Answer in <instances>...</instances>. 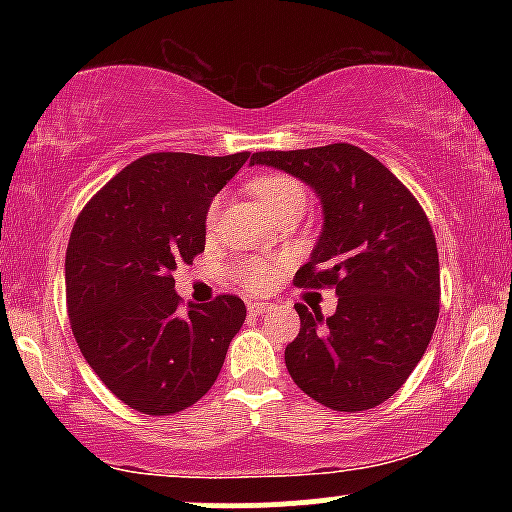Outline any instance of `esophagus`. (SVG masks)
I'll list each match as a JSON object with an SVG mask.
<instances>
[{"label":"esophagus","mask_w":512,"mask_h":512,"mask_svg":"<svg viewBox=\"0 0 512 512\" xmlns=\"http://www.w3.org/2000/svg\"><path fill=\"white\" fill-rule=\"evenodd\" d=\"M248 310H250V315H264V313H269V310H272V303H262V301L248 303Z\"/></svg>","instance_id":"esophagus-1"}]
</instances>
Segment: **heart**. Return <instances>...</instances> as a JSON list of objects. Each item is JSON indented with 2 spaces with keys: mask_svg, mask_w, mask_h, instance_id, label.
<instances>
[{
  "mask_svg": "<svg viewBox=\"0 0 512 512\" xmlns=\"http://www.w3.org/2000/svg\"><path fill=\"white\" fill-rule=\"evenodd\" d=\"M252 190H255L257 199H260L262 207L267 211L284 207V204H305V197H308L301 182L289 178V175H262V178L252 182ZM216 209H219V204H214L209 211L211 221H214ZM240 279H243V284L248 286L250 291L267 289L274 279V269L269 267L267 262L250 260L240 267Z\"/></svg>",
  "mask_w": 512,
  "mask_h": 512,
  "instance_id": "b5f03b06",
  "label": "heart"
}]
</instances>
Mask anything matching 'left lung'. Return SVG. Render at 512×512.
Returning a JSON list of instances; mask_svg holds the SVG:
<instances>
[{"label":"left lung","instance_id":"left-lung-1","mask_svg":"<svg viewBox=\"0 0 512 512\" xmlns=\"http://www.w3.org/2000/svg\"><path fill=\"white\" fill-rule=\"evenodd\" d=\"M250 166L293 175L322 204V231L298 286H334L322 320L298 303L301 332L286 368L308 397L334 411L390 399L424 356L440 310L433 228L414 195L378 158L351 144L260 151Z\"/></svg>","mask_w":512,"mask_h":512}]
</instances>
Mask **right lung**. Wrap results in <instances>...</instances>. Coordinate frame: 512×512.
<instances>
[{
    "mask_svg": "<svg viewBox=\"0 0 512 512\" xmlns=\"http://www.w3.org/2000/svg\"><path fill=\"white\" fill-rule=\"evenodd\" d=\"M250 154H149L117 173L69 238L67 305L86 363L142 414L187 409L219 378L245 303L182 305L173 272L207 243L214 197Z\"/></svg>",
    "mask_w": 512,
    "mask_h": 512,
    "instance_id": "obj_1",
    "label": "right lung"
}]
</instances>
